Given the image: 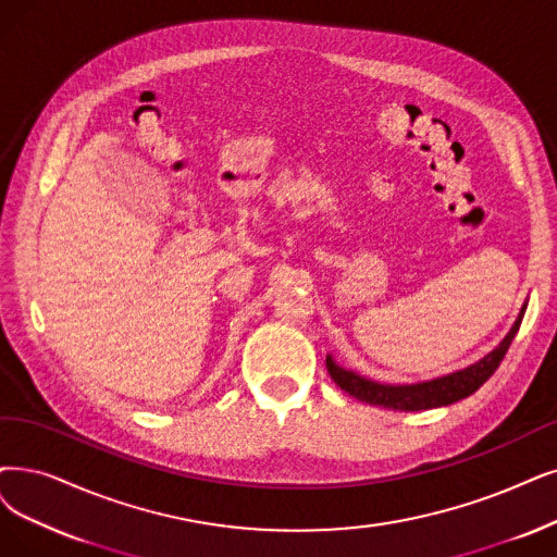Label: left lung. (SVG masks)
Instances as JSON below:
<instances>
[{
  "mask_svg": "<svg viewBox=\"0 0 557 557\" xmlns=\"http://www.w3.org/2000/svg\"><path fill=\"white\" fill-rule=\"evenodd\" d=\"M525 308H528V304L521 306L519 318L507 331V336L486 356H482L480 361L471 363L463 370L434 376V380H428V382H416V384L374 382L359 372L343 368L341 363L333 361L331 354H326V368H329L331 380L336 382L345 393L359 399V403H366L372 407L393 409V411H428V409H436V407H448V405L459 403V399H463V397L473 395L488 380V376L498 370L505 351L509 349L511 341H515L517 331L521 326Z\"/></svg>",
  "mask_w": 557,
  "mask_h": 557,
  "instance_id": "8db88e82",
  "label": "left lung"
}]
</instances>
